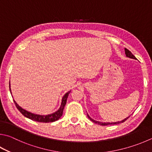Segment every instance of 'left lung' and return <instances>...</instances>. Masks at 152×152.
<instances>
[{
    "mask_svg": "<svg viewBox=\"0 0 152 152\" xmlns=\"http://www.w3.org/2000/svg\"><path fill=\"white\" fill-rule=\"evenodd\" d=\"M125 52H126V54L127 57H129V58H133V59H136V58L135 57V56H134V55L132 54V52H131L130 51H129V50H128L127 48H125ZM88 118H89V119H90L91 121H92V122H94L95 124H99V125H101V126H107V125H111V124H120V123H123V122H125V121H126L127 119H128V118H129V117H128L127 118H125V119L123 120L122 121H120V122H114V123H109V122H107V123H102V122H97V121L94 120L92 119V118H91L88 115Z\"/></svg>",
    "mask_w": 152,
    "mask_h": 152,
    "instance_id": "1",
    "label": "left lung"
}]
</instances>
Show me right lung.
<instances>
[{"label":"right lung","instance_id":"add662e5","mask_svg":"<svg viewBox=\"0 0 152 152\" xmlns=\"http://www.w3.org/2000/svg\"><path fill=\"white\" fill-rule=\"evenodd\" d=\"M9 88H10V85H9ZM70 92H67L66 94L63 96L62 100V104L61 106H60L59 110L56 111V112L53 113L52 114H49V115H37V114H32L26 110H24L20 106H19L18 105L16 104V102L14 100V102L15 104L16 107H17V109L20 112V113L24 116L29 118V119L36 121V122H45V123H48V122H55L59 119V118L62 116V114H63V110H64V106L66 104V101H67V98L68 94H70Z\"/></svg>","mask_w":152,"mask_h":152}]
</instances>
